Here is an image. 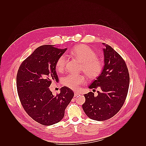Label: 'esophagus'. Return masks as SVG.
Returning <instances> with one entry per match:
<instances>
[{
    "label": "esophagus",
    "instance_id": "34e87169",
    "mask_svg": "<svg viewBox=\"0 0 146 146\" xmlns=\"http://www.w3.org/2000/svg\"><path fill=\"white\" fill-rule=\"evenodd\" d=\"M80 94L79 92H75V93H74V96H75V97H77V96H78L79 95H80Z\"/></svg>",
    "mask_w": 146,
    "mask_h": 146
}]
</instances>
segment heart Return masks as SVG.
Instances as JSON below:
<instances>
[{"instance_id":"obj_1","label":"heart","mask_w":146,"mask_h":146,"mask_svg":"<svg viewBox=\"0 0 146 146\" xmlns=\"http://www.w3.org/2000/svg\"><path fill=\"white\" fill-rule=\"evenodd\" d=\"M74 57L82 63V70L88 76L89 78L95 79L100 75L104 69L102 61L97 58V54L86 45L75 46L71 51ZM66 63V56L61 54L56 63L58 71L64 70ZM86 82V78L83 75L68 74L61 79V83L66 87L73 90L79 88Z\"/></svg>"}]
</instances>
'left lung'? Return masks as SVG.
Masks as SVG:
<instances>
[{"label": "left lung", "mask_w": 146, "mask_h": 146, "mask_svg": "<svg viewBox=\"0 0 146 146\" xmlns=\"http://www.w3.org/2000/svg\"><path fill=\"white\" fill-rule=\"evenodd\" d=\"M105 48L104 66L100 75L89 86L98 87L97 96L94 92L85 94V102L82 108L91 119L104 121L110 119L123 106L129 86V73L123 59L109 45L103 43Z\"/></svg>", "instance_id": "left-lung-1"}]
</instances>
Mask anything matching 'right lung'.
Masks as SVG:
<instances>
[{
  "instance_id": "right-lung-1",
  "label": "right lung",
  "mask_w": 146,
  "mask_h": 146,
  "mask_svg": "<svg viewBox=\"0 0 146 146\" xmlns=\"http://www.w3.org/2000/svg\"><path fill=\"white\" fill-rule=\"evenodd\" d=\"M66 51L54 45H43L35 49L20 65L16 85L21 103L36 122L51 125L60 122L74 93L63 86L54 96L49 89L52 82H58L56 71L58 58Z\"/></svg>"
}]
</instances>
